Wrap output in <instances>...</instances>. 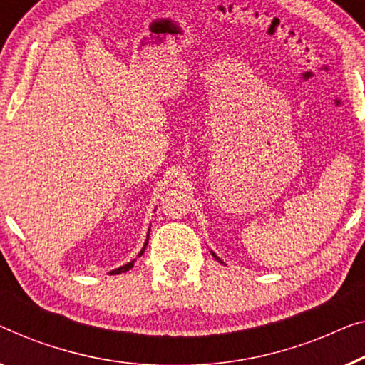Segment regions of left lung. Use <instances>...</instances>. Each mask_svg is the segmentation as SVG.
<instances>
[{
  "label": "left lung",
  "instance_id": "obj_1",
  "mask_svg": "<svg viewBox=\"0 0 365 365\" xmlns=\"http://www.w3.org/2000/svg\"><path fill=\"white\" fill-rule=\"evenodd\" d=\"M210 253H212V255H213V258H215V259H217V261H218V263H222V264H225V263H223V261H222V259H220V258H218V256L213 253V251H210Z\"/></svg>",
  "mask_w": 365,
  "mask_h": 365
}]
</instances>
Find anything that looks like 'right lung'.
I'll return each instance as SVG.
<instances>
[{"instance_id": "obj_1", "label": "right lung", "mask_w": 365, "mask_h": 365, "mask_svg": "<svg viewBox=\"0 0 365 365\" xmlns=\"http://www.w3.org/2000/svg\"><path fill=\"white\" fill-rule=\"evenodd\" d=\"M148 233H150V228H148ZM147 233V240H145V243H143V246H142V250H140V253L137 255V258H140V256L143 255V251H145V248H147V245H148V235ZM133 263H135V259H132L130 263H127V264H124V266H120V268H117V269H114V271H110V274H120V273H125V271H129L130 268H133Z\"/></svg>"}]
</instances>
